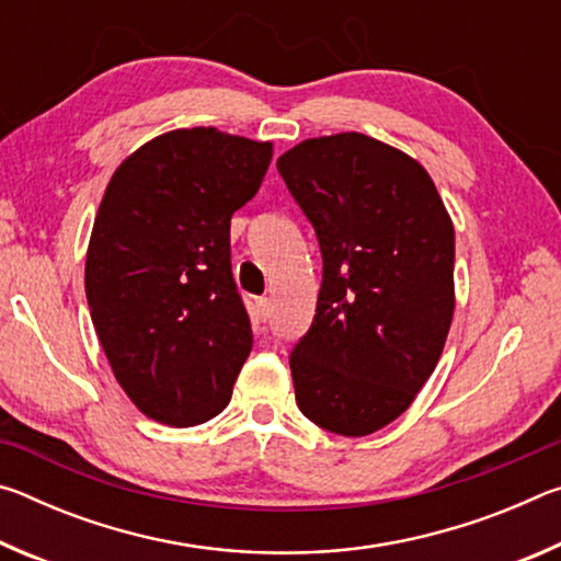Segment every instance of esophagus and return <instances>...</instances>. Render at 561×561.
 Instances as JSON below:
<instances>
[{
    "mask_svg": "<svg viewBox=\"0 0 561 561\" xmlns=\"http://www.w3.org/2000/svg\"><path fill=\"white\" fill-rule=\"evenodd\" d=\"M254 319H257V324H264V321L270 319V299L267 297H260L257 304H254Z\"/></svg>",
    "mask_w": 561,
    "mask_h": 561,
    "instance_id": "obj_1",
    "label": "esophagus"
}]
</instances>
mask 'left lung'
<instances>
[{
    "label": "left lung",
    "instance_id": "1",
    "mask_svg": "<svg viewBox=\"0 0 561 561\" xmlns=\"http://www.w3.org/2000/svg\"><path fill=\"white\" fill-rule=\"evenodd\" d=\"M277 168L324 260L317 314L289 356L299 411L346 438L408 411L455 311V230L415 158L364 133L301 140Z\"/></svg>",
    "mask_w": 561,
    "mask_h": 561
}]
</instances>
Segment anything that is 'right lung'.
Returning a JSON list of instances; mask_svg holds the SVG:
<instances>
[{
    "label": "right lung",
    "instance_id": "1",
    "mask_svg": "<svg viewBox=\"0 0 561 561\" xmlns=\"http://www.w3.org/2000/svg\"><path fill=\"white\" fill-rule=\"evenodd\" d=\"M270 163V140L178 128L108 180L87 252L91 321L116 381L158 423L187 428L230 403L252 351L230 220Z\"/></svg>",
    "mask_w": 561,
    "mask_h": 561
}]
</instances>
